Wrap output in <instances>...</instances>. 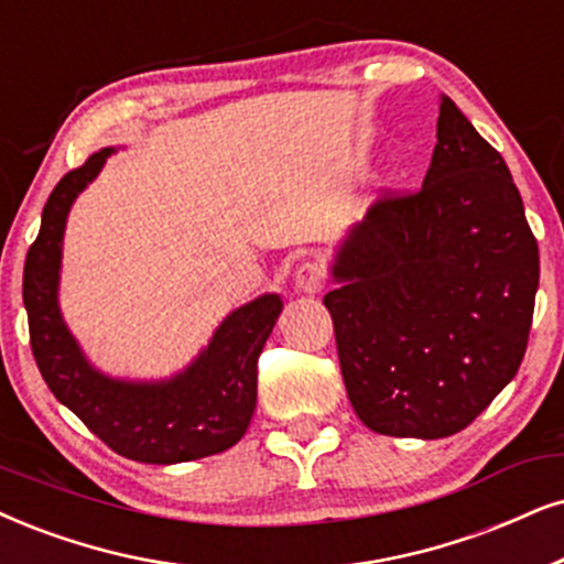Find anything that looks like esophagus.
Segmentation results:
<instances>
[{
    "label": "esophagus",
    "instance_id": "esophagus-1",
    "mask_svg": "<svg viewBox=\"0 0 564 564\" xmlns=\"http://www.w3.org/2000/svg\"><path fill=\"white\" fill-rule=\"evenodd\" d=\"M325 286V265L317 260H306L296 270V289L304 294H317Z\"/></svg>",
    "mask_w": 564,
    "mask_h": 564
}]
</instances>
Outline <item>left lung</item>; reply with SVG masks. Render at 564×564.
<instances>
[{
	"instance_id": "8db88e82",
	"label": "left lung",
	"mask_w": 564,
	"mask_h": 564,
	"mask_svg": "<svg viewBox=\"0 0 564 564\" xmlns=\"http://www.w3.org/2000/svg\"><path fill=\"white\" fill-rule=\"evenodd\" d=\"M323 304L356 416L377 434L466 430L529 346L539 245L508 163L442 96L419 189L382 187Z\"/></svg>"
}]
</instances>
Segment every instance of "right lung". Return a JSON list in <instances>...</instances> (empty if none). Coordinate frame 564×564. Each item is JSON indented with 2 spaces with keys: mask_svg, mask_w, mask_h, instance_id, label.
I'll return each mask as SVG.
<instances>
[{
  "mask_svg": "<svg viewBox=\"0 0 564 564\" xmlns=\"http://www.w3.org/2000/svg\"><path fill=\"white\" fill-rule=\"evenodd\" d=\"M109 153L101 148L62 176L44 205L39 237L28 249L23 302L33 359L56 401L124 458L169 466L224 453L245 437L252 422L258 359L283 302L268 294L241 306L218 327L208 351L169 382H113L85 365L62 323L56 281L69 205L101 171Z\"/></svg>",
  "mask_w": 564,
  "mask_h": 564,
  "instance_id": "1",
  "label": "right lung"
}]
</instances>
